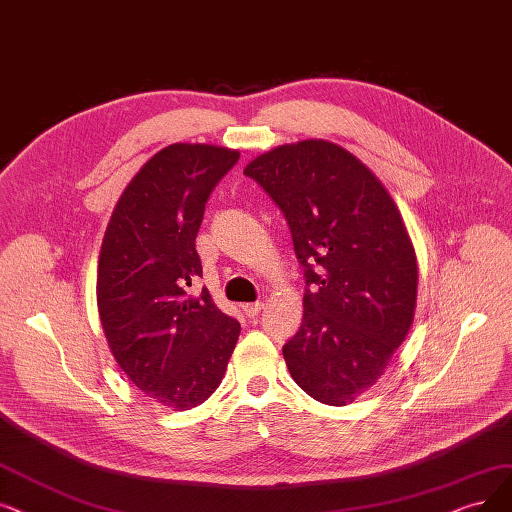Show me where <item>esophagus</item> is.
<instances>
[{"mask_svg": "<svg viewBox=\"0 0 512 512\" xmlns=\"http://www.w3.org/2000/svg\"><path fill=\"white\" fill-rule=\"evenodd\" d=\"M241 309H243V313L248 315V317H256V315L264 309V302H250V304H243Z\"/></svg>", "mask_w": 512, "mask_h": 512, "instance_id": "esophagus-1", "label": "esophagus"}]
</instances>
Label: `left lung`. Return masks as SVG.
I'll list each match as a JSON object with an SVG mask.
<instances>
[{"mask_svg":"<svg viewBox=\"0 0 512 512\" xmlns=\"http://www.w3.org/2000/svg\"><path fill=\"white\" fill-rule=\"evenodd\" d=\"M281 208L309 290L285 342L294 382L325 405L372 388L414 323L418 262L391 193L351 151L300 140L243 170Z\"/></svg>","mask_w":512,"mask_h":512,"instance_id":"left-lung-1","label":"left lung"}]
</instances>
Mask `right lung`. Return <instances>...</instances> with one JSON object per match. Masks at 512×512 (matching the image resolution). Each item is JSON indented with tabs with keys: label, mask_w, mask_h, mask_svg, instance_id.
Instances as JSON below:
<instances>
[{
	"label": "right lung",
	"mask_w": 512,
	"mask_h": 512,
	"mask_svg": "<svg viewBox=\"0 0 512 512\" xmlns=\"http://www.w3.org/2000/svg\"><path fill=\"white\" fill-rule=\"evenodd\" d=\"M237 159L199 142L157 151L117 199L100 245L96 302L111 355L138 391L174 412L216 391L241 332L208 290L187 292L201 275L195 237L206 201Z\"/></svg>",
	"instance_id": "right-lung-1"
}]
</instances>
